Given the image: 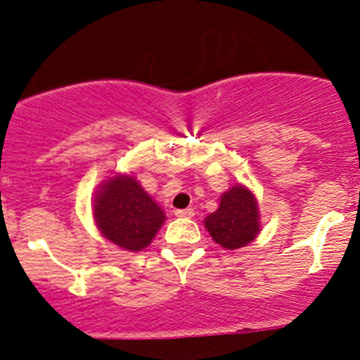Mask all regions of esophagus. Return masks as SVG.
Returning a JSON list of instances; mask_svg holds the SVG:
<instances>
[{
    "label": "esophagus",
    "mask_w": 360,
    "mask_h": 360,
    "mask_svg": "<svg viewBox=\"0 0 360 360\" xmlns=\"http://www.w3.org/2000/svg\"><path fill=\"white\" fill-rule=\"evenodd\" d=\"M176 216L177 217H193L195 216V210L193 209H181V210H176Z\"/></svg>",
    "instance_id": "1"
}]
</instances>
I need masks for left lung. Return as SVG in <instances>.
<instances>
[{"mask_svg": "<svg viewBox=\"0 0 360 360\" xmlns=\"http://www.w3.org/2000/svg\"><path fill=\"white\" fill-rule=\"evenodd\" d=\"M212 240L233 250L245 248L259 233V207L252 191L242 184L221 195L219 207L203 221Z\"/></svg>", "mask_w": 360, "mask_h": 360, "instance_id": "obj_1", "label": "left lung"}]
</instances>
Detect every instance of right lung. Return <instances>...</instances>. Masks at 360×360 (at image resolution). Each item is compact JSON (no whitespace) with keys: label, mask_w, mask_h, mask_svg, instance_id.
Masks as SVG:
<instances>
[{"label":"right lung","mask_w":360,"mask_h":360,"mask_svg":"<svg viewBox=\"0 0 360 360\" xmlns=\"http://www.w3.org/2000/svg\"><path fill=\"white\" fill-rule=\"evenodd\" d=\"M92 209L103 237L130 252L148 248L165 221L158 203L132 176H112L104 181Z\"/></svg>","instance_id":"obj_1"}]
</instances>
